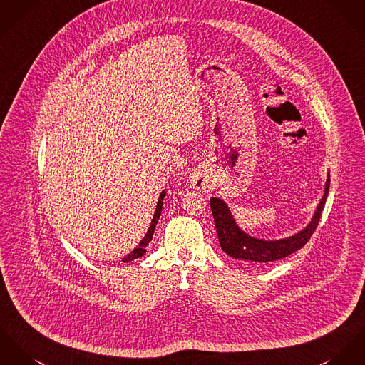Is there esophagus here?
<instances>
[{
    "instance_id": "34e87169",
    "label": "esophagus",
    "mask_w": 365,
    "mask_h": 365,
    "mask_svg": "<svg viewBox=\"0 0 365 365\" xmlns=\"http://www.w3.org/2000/svg\"><path fill=\"white\" fill-rule=\"evenodd\" d=\"M190 182H192V185H193L196 189H201V187H204V186H205L207 179H205L204 173H201V172H195V173L190 176Z\"/></svg>"
}]
</instances>
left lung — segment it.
<instances>
[{
  "label": "left lung",
  "mask_w": 365,
  "mask_h": 365,
  "mask_svg": "<svg viewBox=\"0 0 365 365\" xmlns=\"http://www.w3.org/2000/svg\"><path fill=\"white\" fill-rule=\"evenodd\" d=\"M329 182L331 180L328 179L324 197L309 226L292 237H286L281 240H271V242L255 239L242 232L235 224L230 215V211L224 201L212 197L210 200L211 211H212L214 224L217 227V233H218V239L222 250L236 259L252 262L257 265L268 264V262L284 258L292 252H297L309 242V237L312 236L314 230L318 226L324 205H325V200L329 192Z\"/></svg>",
  "instance_id": "obj_1"
}]
</instances>
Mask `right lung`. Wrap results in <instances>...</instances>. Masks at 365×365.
I'll return each mask as SVG.
<instances>
[{
	"label": "right lung",
	"instance_id": "add662e5",
	"mask_svg": "<svg viewBox=\"0 0 365 365\" xmlns=\"http://www.w3.org/2000/svg\"><path fill=\"white\" fill-rule=\"evenodd\" d=\"M164 197H165V192H163V193H161V196H160V200H158V202H157V208H155V214H154V217H153V221H151V225H150V227H148V230H147V233H145L144 239L141 240L140 245H139L138 247H135V250H133V252H129V254L123 258V261H125V262L132 261V259H136V258H140L141 255L145 252V246H148L150 240L153 239L155 225H157L158 220H160V215H161V211H163V205H164V204H163Z\"/></svg>",
	"mask_w": 365,
	"mask_h": 365
}]
</instances>
